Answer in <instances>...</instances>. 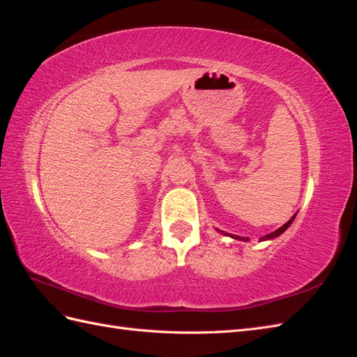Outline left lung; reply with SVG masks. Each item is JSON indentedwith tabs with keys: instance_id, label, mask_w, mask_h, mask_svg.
I'll return each instance as SVG.
<instances>
[{
	"instance_id": "left-lung-1",
	"label": "left lung",
	"mask_w": 357,
	"mask_h": 357,
	"mask_svg": "<svg viewBox=\"0 0 357 357\" xmlns=\"http://www.w3.org/2000/svg\"><path fill=\"white\" fill-rule=\"evenodd\" d=\"M295 218H296V214L294 215V218H290V220L287 222V223H284L282 228H278L277 231H274V232H271V234H268V235H265V236H262L261 238V241H265V240H273V238H275V236H278V235H282L289 226L291 225V222L295 220ZM225 235H229V234H225ZM229 236H232V238H235V240H243V241H248V238H241V236H238V235H229Z\"/></svg>"
}]
</instances>
